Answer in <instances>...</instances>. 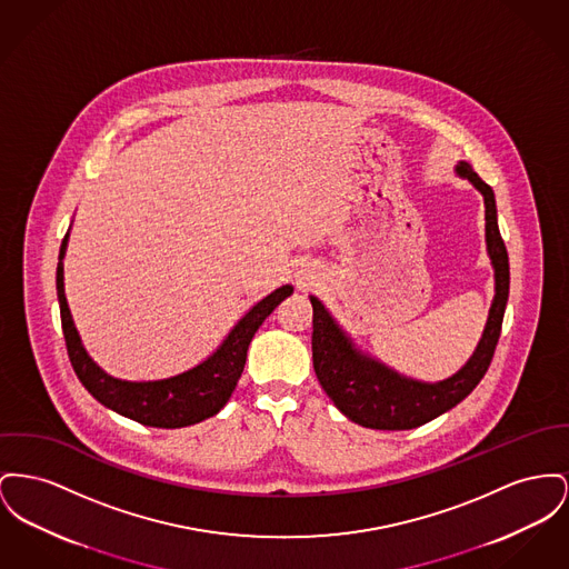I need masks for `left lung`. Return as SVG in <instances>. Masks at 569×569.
<instances>
[{"mask_svg": "<svg viewBox=\"0 0 569 569\" xmlns=\"http://www.w3.org/2000/svg\"><path fill=\"white\" fill-rule=\"evenodd\" d=\"M458 173L468 178L483 196L486 203V242L495 264L497 295L490 307L483 337L465 368L456 376L426 385L401 378L396 371L380 366L378 361L359 355L348 337L339 331L325 305L311 297L313 307V333L311 352L316 376L335 401V406L355 423L371 430H412L438 415L447 412L481 382L492 363L502 316L509 297V258L497 223V203L490 184H486L475 169L460 163Z\"/></svg>", "mask_w": 569, "mask_h": 569, "instance_id": "1", "label": "left lung"}]
</instances>
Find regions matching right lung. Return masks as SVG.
Listing matches in <instances>:
<instances>
[{"label": "right lung", "mask_w": 569, "mask_h": 569, "mask_svg": "<svg viewBox=\"0 0 569 569\" xmlns=\"http://www.w3.org/2000/svg\"><path fill=\"white\" fill-rule=\"evenodd\" d=\"M67 240L68 234L60 247L56 286L70 366L81 380V385L101 401L102 406L150 428H184L217 415L228 403L236 389V382L244 369L247 350L253 335L267 320V316H270V311L286 297L292 295L290 286H283L268 295L267 299L258 302L236 325L234 331L228 335L221 348L198 368L189 369L168 380L127 382L107 376L81 346L64 297L62 258L67 253Z\"/></svg>", "instance_id": "obj_1"}]
</instances>
